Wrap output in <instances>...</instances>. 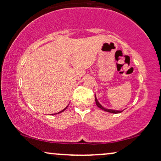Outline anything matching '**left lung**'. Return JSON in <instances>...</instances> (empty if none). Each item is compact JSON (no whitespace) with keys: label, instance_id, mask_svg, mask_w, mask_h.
I'll return each mask as SVG.
<instances>
[{"label":"left lung","instance_id":"obj_1","mask_svg":"<svg viewBox=\"0 0 161 161\" xmlns=\"http://www.w3.org/2000/svg\"><path fill=\"white\" fill-rule=\"evenodd\" d=\"M95 101H96V105H97L98 108H99L100 109H102V110H103L106 111V112H108V113H120L122 112V111H121V110H111V109L104 108V107H102V105H101L100 103L98 102L97 98H96V94H95Z\"/></svg>","mask_w":161,"mask_h":161}]
</instances>
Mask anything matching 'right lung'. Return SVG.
Returning a JSON list of instances; mask_svg holds the SVG:
<instances>
[{
  "label": "right lung",
  "instance_id": "1",
  "mask_svg": "<svg viewBox=\"0 0 161 161\" xmlns=\"http://www.w3.org/2000/svg\"><path fill=\"white\" fill-rule=\"evenodd\" d=\"M68 108V106H67V107H66V108H65V109H63V110H61V111H60V112H59V113H62V112H63V111H64V110H65V109H66V108ZM57 113H55V114H57Z\"/></svg>",
  "mask_w": 161,
  "mask_h": 161
}]
</instances>
